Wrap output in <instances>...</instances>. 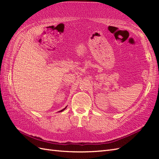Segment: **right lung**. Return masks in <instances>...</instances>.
<instances>
[{
  "label": "right lung",
  "mask_w": 159,
  "mask_h": 159,
  "mask_svg": "<svg viewBox=\"0 0 159 159\" xmlns=\"http://www.w3.org/2000/svg\"><path fill=\"white\" fill-rule=\"evenodd\" d=\"M66 108H64V109H62V110H61V111H59V112H62V111H63V110H65V109H66Z\"/></svg>",
  "instance_id": "obj_1"
}]
</instances>
